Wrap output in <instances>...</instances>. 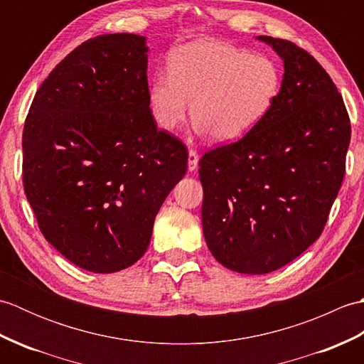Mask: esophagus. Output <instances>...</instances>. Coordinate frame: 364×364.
Listing matches in <instances>:
<instances>
[{
    "label": "esophagus",
    "instance_id": "1",
    "mask_svg": "<svg viewBox=\"0 0 364 364\" xmlns=\"http://www.w3.org/2000/svg\"><path fill=\"white\" fill-rule=\"evenodd\" d=\"M188 167L191 172H194V170H197L198 167V154L196 150H189V156H188Z\"/></svg>",
    "mask_w": 364,
    "mask_h": 364
}]
</instances>
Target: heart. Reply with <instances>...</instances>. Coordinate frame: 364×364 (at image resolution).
Segmentation results:
<instances>
[{"mask_svg":"<svg viewBox=\"0 0 364 364\" xmlns=\"http://www.w3.org/2000/svg\"><path fill=\"white\" fill-rule=\"evenodd\" d=\"M282 75L274 60L222 42L197 41L178 48L168 75L150 86V109L158 127L173 131L188 115L198 133L233 142L267 117L280 94Z\"/></svg>","mask_w":364,"mask_h":364,"instance_id":"1","label":"heart"}]
</instances>
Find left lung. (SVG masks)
Returning a JSON list of instances; mask_svg holds the SVG:
<instances>
[{
  "label": "left lung",
  "mask_w": 364,
  "mask_h": 364,
  "mask_svg": "<svg viewBox=\"0 0 364 364\" xmlns=\"http://www.w3.org/2000/svg\"><path fill=\"white\" fill-rule=\"evenodd\" d=\"M257 38L283 60L280 94L257 128L198 162L208 249L250 275L286 266L321 236L350 142L343 97L318 60L283 38Z\"/></svg>",
  "instance_id": "left-lung-1"
}]
</instances>
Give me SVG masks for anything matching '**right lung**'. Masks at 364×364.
Here are the masks:
<instances>
[{
	"label": "right lung",
	"mask_w": 364,
	"mask_h": 364,
	"mask_svg": "<svg viewBox=\"0 0 364 364\" xmlns=\"http://www.w3.org/2000/svg\"><path fill=\"white\" fill-rule=\"evenodd\" d=\"M144 36L89 38L48 75L23 128V186L54 249L95 274L142 258L188 150L150 109Z\"/></svg>",
	"instance_id": "add662e5"
}]
</instances>
